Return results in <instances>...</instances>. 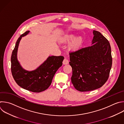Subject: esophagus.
Segmentation results:
<instances>
[{
	"label": "esophagus",
	"instance_id": "34e87169",
	"mask_svg": "<svg viewBox=\"0 0 124 124\" xmlns=\"http://www.w3.org/2000/svg\"><path fill=\"white\" fill-rule=\"evenodd\" d=\"M63 64L64 65H67L69 64V60L66 59V58H65L63 61Z\"/></svg>",
	"mask_w": 124,
	"mask_h": 124
}]
</instances>
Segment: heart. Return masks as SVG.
Wrapping results in <instances>:
<instances>
[{
  "label": "heart",
  "mask_w": 124,
  "mask_h": 124,
  "mask_svg": "<svg viewBox=\"0 0 124 124\" xmlns=\"http://www.w3.org/2000/svg\"><path fill=\"white\" fill-rule=\"evenodd\" d=\"M75 36V35L72 34H67L62 40V42L65 43H68L71 41L69 45V48L71 51H76L78 50L83 43V38L81 36Z\"/></svg>",
  "instance_id": "obj_1"
}]
</instances>
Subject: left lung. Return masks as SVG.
I'll return each mask as SVG.
<instances>
[{"instance_id":"obj_1","label":"left lung","mask_w":124,"mask_h":124,"mask_svg":"<svg viewBox=\"0 0 124 124\" xmlns=\"http://www.w3.org/2000/svg\"><path fill=\"white\" fill-rule=\"evenodd\" d=\"M93 34L92 46L69 54L71 83L82 92L101 88L108 79L112 66L108 41L98 31H93Z\"/></svg>"}]
</instances>
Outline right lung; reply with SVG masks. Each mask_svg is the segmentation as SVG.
Segmentation results:
<instances>
[{
	"mask_svg": "<svg viewBox=\"0 0 124 124\" xmlns=\"http://www.w3.org/2000/svg\"><path fill=\"white\" fill-rule=\"evenodd\" d=\"M29 32V31H26L16 41L11 56V71L18 86L33 93H40L50 87L55 73L62 65L64 58L62 56H49L34 70L29 71L23 69L17 59V51L22 37Z\"/></svg>",
	"mask_w": 124,
	"mask_h": 124,
	"instance_id": "obj_1",
	"label": "right lung"
}]
</instances>
